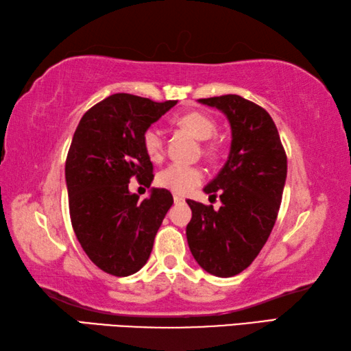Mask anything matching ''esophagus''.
<instances>
[{"label":"esophagus","instance_id":"34e87169","mask_svg":"<svg viewBox=\"0 0 351 351\" xmlns=\"http://www.w3.org/2000/svg\"><path fill=\"white\" fill-rule=\"evenodd\" d=\"M173 201H175V204H182V202H184V197L175 195V196H173Z\"/></svg>","mask_w":351,"mask_h":351}]
</instances>
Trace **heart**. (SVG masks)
Listing matches in <instances>:
<instances>
[{
  "mask_svg": "<svg viewBox=\"0 0 351 351\" xmlns=\"http://www.w3.org/2000/svg\"><path fill=\"white\" fill-rule=\"evenodd\" d=\"M173 123L176 125L182 127L187 132L192 133V135L201 141H206L215 136L216 125L215 119L208 117L207 113L202 112H189L180 114V117L173 118ZM143 147L147 156L154 161H159L164 155V139L162 133L156 127H149L143 133ZM215 150L213 144L206 145L207 154H212ZM204 178L202 170L199 167H195V165H186V164H170L158 173L156 181L161 187L169 189L170 192L176 195H186L190 190H193L197 184H201Z\"/></svg>",
  "mask_w": 351,
  "mask_h": 351,
  "instance_id": "1",
  "label": "heart"
}]
</instances>
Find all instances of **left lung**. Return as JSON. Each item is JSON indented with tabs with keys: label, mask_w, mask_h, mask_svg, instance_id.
Segmentation results:
<instances>
[{
	"label": "left lung",
	"mask_w": 351,
	"mask_h": 351,
	"mask_svg": "<svg viewBox=\"0 0 351 351\" xmlns=\"http://www.w3.org/2000/svg\"><path fill=\"white\" fill-rule=\"evenodd\" d=\"M226 114L232 127L227 162L204 192L222 206L187 199V242L210 275H238L258 256L275 226L287 178V155L267 110L239 95L197 99Z\"/></svg>",
	"instance_id": "obj_1"
}]
</instances>
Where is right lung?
<instances>
[{
	"mask_svg": "<svg viewBox=\"0 0 351 351\" xmlns=\"http://www.w3.org/2000/svg\"><path fill=\"white\" fill-rule=\"evenodd\" d=\"M176 101L155 103L114 93L81 118L66 159V184L73 232L92 263L113 276L136 273L154 248L158 228L173 204L165 189L138 201L129 182L150 187L154 164L143 133Z\"/></svg>",
	"mask_w": 351,
	"mask_h": 351,
	"instance_id": "add662e5",
	"label": "right lung"
}]
</instances>
